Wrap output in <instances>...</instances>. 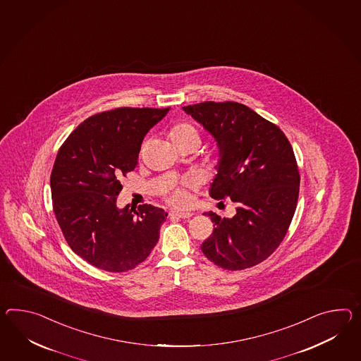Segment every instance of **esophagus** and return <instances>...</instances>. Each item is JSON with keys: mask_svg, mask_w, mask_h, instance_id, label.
I'll return each mask as SVG.
<instances>
[{"mask_svg": "<svg viewBox=\"0 0 361 361\" xmlns=\"http://www.w3.org/2000/svg\"><path fill=\"white\" fill-rule=\"evenodd\" d=\"M193 215V212H176V210L169 212V216H171V218H180V219H189V218H192Z\"/></svg>", "mask_w": 361, "mask_h": 361, "instance_id": "obj_1", "label": "esophagus"}]
</instances>
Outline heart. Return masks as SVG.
Segmentation results:
<instances>
[{"mask_svg":"<svg viewBox=\"0 0 361 361\" xmlns=\"http://www.w3.org/2000/svg\"><path fill=\"white\" fill-rule=\"evenodd\" d=\"M189 135H193V137L198 138L197 130L189 123H178L171 130V140L173 143L183 140L185 137H189ZM185 186H190V183H185ZM168 200L172 204L178 206V207H186V206L190 204V201H192L190 194L185 188L175 189L172 193L169 194Z\"/></svg>","mask_w":361,"mask_h":361,"instance_id":"1","label":"heart"}]
</instances>
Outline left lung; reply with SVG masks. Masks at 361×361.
I'll use <instances>...</instances> for the list:
<instances>
[{"instance_id":"left-lung-1","label":"left lung","mask_w":361,"mask_h":361,"mask_svg":"<svg viewBox=\"0 0 361 361\" xmlns=\"http://www.w3.org/2000/svg\"><path fill=\"white\" fill-rule=\"evenodd\" d=\"M218 147L216 175L209 194L236 203L232 218L204 212L214 223L203 255L226 270L262 262L279 246L299 197L300 175L284 133L249 106L204 102L183 106Z\"/></svg>"}]
</instances>
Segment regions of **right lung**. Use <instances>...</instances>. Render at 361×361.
Here are the masks:
<instances>
[{
  "label": "right lung",
  "instance_id": "add662e5",
  "mask_svg": "<svg viewBox=\"0 0 361 361\" xmlns=\"http://www.w3.org/2000/svg\"><path fill=\"white\" fill-rule=\"evenodd\" d=\"M169 108H116L88 117L63 142L51 173L53 212L71 250L97 269L123 273L149 257L167 212L117 206L118 178L138 164L142 142Z\"/></svg>",
  "mask_w": 361,
  "mask_h": 361
}]
</instances>
